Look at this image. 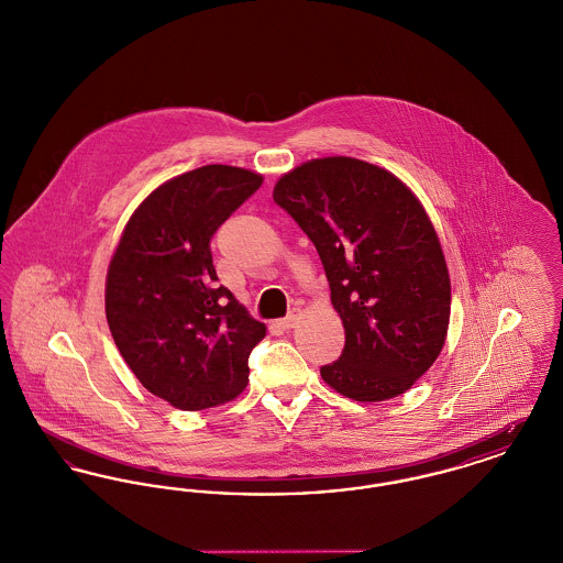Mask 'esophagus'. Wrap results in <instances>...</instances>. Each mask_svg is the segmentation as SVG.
Returning a JSON list of instances; mask_svg holds the SVG:
<instances>
[{
	"label": "esophagus",
	"mask_w": 563,
	"mask_h": 563,
	"mask_svg": "<svg viewBox=\"0 0 563 563\" xmlns=\"http://www.w3.org/2000/svg\"><path fill=\"white\" fill-rule=\"evenodd\" d=\"M299 317H301V310L299 308H294L283 321L278 322L283 329H294L295 322L299 321Z\"/></svg>",
	"instance_id": "esophagus-1"
}]
</instances>
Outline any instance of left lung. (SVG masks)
<instances>
[{
  "label": "left lung",
  "instance_id": "left-lung-1",
  "mask_svg": "<svg viewBox=\"0 0 563 563\" xmlns=\"http://www.w3.org/2000/svg\"><path fill=\"white\" fill-rule=\"evenodd\" d=\"M274 202L314 242L346 329L322 379L354 401L399 397L445 344L450 274L418 198L393 173L356 158L297 166Z\"/></svg>",
  "mask_w": 563,
  "mask_h": 563
}]
</instances>
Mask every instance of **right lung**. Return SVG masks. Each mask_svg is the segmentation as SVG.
I'll list each match as a JSON object with an SVG mask.
<instances>
[{"label": "right lung", "mask_w": 563, "mask_h": 563, "mask_svg": "<svg viewBox=\"0 0 563 563\" xmlns=\"http://www.w3.org/2000/svg\"><path fill=\"white\" fill-rule=\"evenodd\" d=\"M262 175L209 164L152 191L109 264L106 314L113 342L156 397L207 409L241 395L249 354L266 324L217 280L211 239L249 200Z\"/></svg>", "instance_id": "obj_1"}]
</instances>
